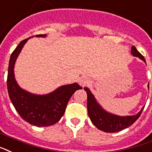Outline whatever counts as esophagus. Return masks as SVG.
<instances>
[{
    "label": "esophagus",
    "instance_id": "obj_1",
    "mask_svg": "<svg viewBox=\"0 0 152 152\" xmlns=\"http://www.w3.org/2000/svg\"><path fill=\"white\" fill-rule=\"evenodd\" d=\"M88 80L86 78V77H82V78H80L78 80V83L80 86L84 87L85 86L86 84H88Z\"/></svg>",
    "mask_w": 152,
    "mask_h": 152
}]
</instances>
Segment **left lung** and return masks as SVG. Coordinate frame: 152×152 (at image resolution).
Listing matches in <instances>:
<instances>
[{
  "label": "left lung",
  "instance_id": "1",
  "mask_svg": "<svg viewBox=\"0 0 152 152\" xmlns=\"http://www.w3.org/2000/svg\"><path fill=\"white\" fill-rule=\"evenodd\" d=\"M131 53L134 56L139 57L146 63L144 57L138 52L135 46L132 47ZM148 87L149 88V84ZM84 91H86L88 95L87 108H88L89 118L91 123L98 129L103 131L104 132H117L119 131L127 128L138 120V118L140 116L141 113L144 108V107H142L140 111L134 115L120 116L117 115L112 114L104 110L100 106V104L97 102L96 99L95 98L94 95L91 93L90 89L88 88H84Z\"/></svg>",
  "mask_w": 152,
  "mask_h": 152
}]
</instances>
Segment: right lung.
<instances>
[{"label":"right lung","mask_w":152,"mask_h":152,"mask_svg":"<svg viewBox=\"0 0 152 152\" xmlns=\"http://www.w3.org/2000/svg\"><path fill=\"white\" fill-rule=\"evenodd\" d=\"M36 37H45L46 34ZM29 38L22 40L10 56L7 88L12 104L23 120L37 127H48L61 120L69 99L76 90L82 88L77 83H73L62 85L45 95L33 94L21 88L15 79L14 66L20 51Z\"/></svg>","instance_id":"right-lung-1"}]
</instances>
